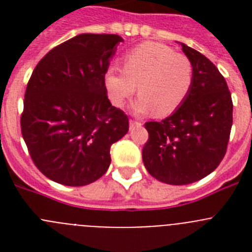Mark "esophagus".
Wrapping results in <instances>:
<instances>
[{"mask_svg":"<svg viewBox=\"0 0 252 252\" xmlns=\"http://www.w3.org/2000/svg\"><path fill=\"white\" fill-rule=\"evenodd\" d=\"M137 126H141V122L136 120H130V127H137Z\"/></svg>","mask_w":252,"mask_h":252,"instance_id":"esophagus-1","label":"esophagus"}]
</instances>
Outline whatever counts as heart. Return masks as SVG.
I'll list each match as a JSON object with an SVG mask.
<instances>
[{"instance_id": "obj_1", "label": "heart", "mask_w": 252, "mask_h": 252, "mask_svg": "<svg viewBox=\"0 0 252 252\" xmlns=\"http://www.w3.org/2000/svg\"><path fill=\"white\" fill-rule=\"evenodd\" d=\"M193 83L194 66L190 59L155 41H145L128 50L122 57V69L112 66L104 75V87L113 106H124L137 86L140 97L133 104L135 111H153L159 117L175 112Z\"/></svg>"}]
</instances>
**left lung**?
I'll use <instances>...</instances> for the list:
<instances>
[{
    "instance_id": "1",
    "label": "left lung",
    "mask_w": 252,
    "mask_h": 252,
    "mask_svg": "<svg viewBox=\"0 0 252 252\" xmlns=\"http://www.w3.org/2000/svg\"><path fill=\"white\" fill-rule=\"evenodd\" d=\"M180 45L194 66L192 91L169 117L146 122L149 140L142 148L150 175L173 186L211 174L223 159L232 127V98L223 75L199 51Z\"/></svg>"
}]
</instances>
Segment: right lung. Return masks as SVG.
<instances>
[{
  "label": "right lung",
  "mask_w": 252,
  "mask_h": 252,
  "mask_svg": "<svg viewBox=\"0 0 252 252\" xmlns=\"http://www.w3.org/2000/svg\"><path fill=\"white\" fill-rule=\"evenodd\" d=\"M121 41L115 34L77 35L51 49L29 79L22 137L36 168L57 183L99 179L111 164V145L127 133V115L111 104L104 87Z\"/></svg>",
  "instance_id": "obj_1"
}]
</instances>
